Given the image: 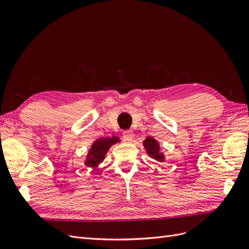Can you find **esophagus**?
Returning a JSON list of instances; mask_svg holds the SVG:
<instances>
[{"label": "esophagus", "mask_w": 249, "mask_h": 249, "mask_svg": "<svg viewBox=\"0 0 249 249\" xmlns=\"http://www.w3.org/2000/svg\"><path fill=\"white\" fill-rule=\"evenodd\" d=\"M123 137L126 142H132L134 139V133L132 131H124L123 133Z\"/></svg>", "instance_id": "1"}]
</instances>
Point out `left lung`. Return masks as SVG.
Segmentation results:
<instances>
[{
  "mask_svg": "<svg viewBox=\"0 0 249 249\" xmlns=\"http://www.w3.org/2000/svg\"><path fill=\"white\" fill-rule=\"evenodd\" d=\"M142 143H143V146H144V148H145L146 154L150 158H153V159H155L158 162H164L165 161V158H166V157H165L164 153L161 152L160 143L158 142L155 138L146 137Z\"/></svg>",
  "mask_w": 249,
  "mask_h": 249,
  "instance_id": "8db88e82",
  "label": "left lung"
}]
</instances>
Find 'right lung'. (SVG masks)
Here are the masks:
<instances>
[{"instance_id": "obj_1", "label": "right lung", "mask_w": 249, "mask_h": 249, "mask_svg": "<svg viewBox=\"0 0 249 249\" xmlns=\"http://www.w3.org/2000/svg\"><path fill=\"white\" fill-rule=\"evenodd\" d=\"M119 142L120 139L117 136L99 138L93 141L92 145L90 146L88 150L86 159L84 160L85 166L96 170L97 167H99V165L103 163V161L105 160V157H106L110 147Z\"/></svg>"}]
</instances>
